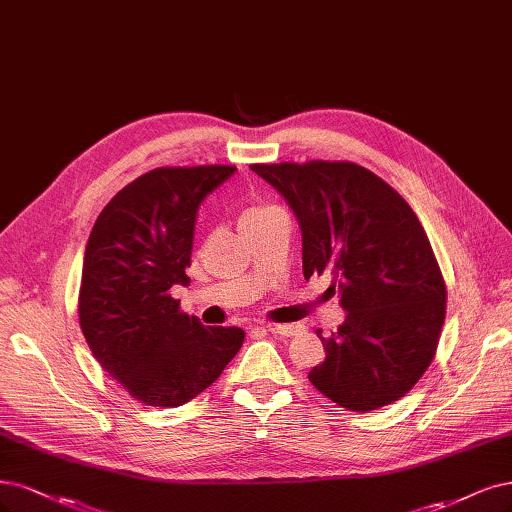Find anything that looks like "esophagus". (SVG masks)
<instances>
[{"label":"esophagus","mask_w":512,"mask_h":512,"mask_svg":"<svg viewBox=\"0 0 512 512\" xmlns=\"http://www.w3.org/2000/svg\"><path fill=\"white\" fill-rule=\"evenodd\" d=\"M267 330H269L271 334H277V337H292V334H296L301 328L292 326V324H269Z\"/></svg>","instance_id":"1"}]
</instances>
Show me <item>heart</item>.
Returning <instances> with one entry per match:
<instances>
[{"instance_id":"1","label":"heart","mask_w":512,"mask_h":512,"mask_svg":"<svg viewBox=\"0 0 512 512\" xmlns=\"http://www.w3.org/2000/svg\"><path fill=\"white\" fill-rule=\"evenodd\" d=\"M273 211L275 209L267 207V205H252V207H248V209L243 211V216H241V228L260 222L262 218H267L269 214H273Z\"/></svg>"}]
</instances>
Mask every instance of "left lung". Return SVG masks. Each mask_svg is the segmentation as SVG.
Returning a JSON list of instances; mask_svg holds the SVG:
<instances>
[{
	"label": "left lung",
	"instance_id": "obj_1",
	"mask_svg": "<svg viewBox=\"0 0 512 512\" xmlns=\"http://www.w3.org/2000/svg\"><path fill=\"white\" fill-rule=\"evenodd\" d=\"M301 226L303 275H332L345 322L309 381L349 411L402 398L434 360L447 290L411 205L356 163L252 165Z\"/></svg>",
	"mask_w": 512,
	"mask_h": 512
}]
</instances>
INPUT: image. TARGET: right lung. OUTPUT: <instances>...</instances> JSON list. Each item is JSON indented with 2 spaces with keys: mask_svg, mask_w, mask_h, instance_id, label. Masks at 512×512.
Wrapping results in <instances>:
<instances>
[{
  "mask_svg": "<svg viewBox=\"0 0 512 512\" xmlns=\"http://www.w3.org/2000/svg\"><path fill=\"white\" fill-rule=\"evenodd\" d=\"M237 167H158L103 207L86 243L80 328L112 379L150 407H180L214 383L245 332L203 326L169 294L188 286L203 199Z\"/></svg>",
  "mask_w": 512,
  "mask_h": 512,
  "instance_id": "1",
  "label": "right lung"
}]
</instances>
